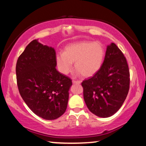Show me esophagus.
Listing matches in <instances>:
<instances>
[{
	"label": "esophagus",
	"instance_id": "obj_1",
	"mask_svg": "<svg viewBox=\"0 0 146 146\" xmlns=\"http://www.w3.org/2000/svg\"><path fill=\"white\" fill-rule=\"evenodd\" d=\"M73 84H81V81H75V80H73Z\"/></svg>",
	"mask_w": 146,
	"mask_h": 146
}]
</instances>
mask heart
Returning a JSON list of instances; mask_svg holds the SVG:
<instances>
[{
	"instance_id": "1",
	"label": "heart",
	"mask_w": 146,
	"mask_h": 146,
	"mask_svg": "<svg viewBox=\"0 0 146 146\" xmlns=\"http://www.w3.org/2000/svg\"><path fill=\"white\" fill-rule=\"evenodd\" d=\"M106 51L100 42L81 40L72 42L64 48L63 54L56 56V63L62 74L67 75L75 69L83 77H90L98 73L104 63Z\"/></svg>"
}]
</instances>
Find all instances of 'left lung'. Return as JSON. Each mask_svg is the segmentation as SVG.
I'll use <instances>...</instances> for the list:
<instances>
[{
    "mask_svg": "<svg viewBox=\"0 0 146 146\" xmlns=\"http://www.w3.org/2000/svg\"><path fill=\"white\" fill-rule=\"evenodd\" d=\"M81 85L85 104L94 115L108 117L119 110L129 91V71L125 57L115 43L107 46L98 73Z\"/></svg>",
    "mask_w": 146,
    "mask_h": 146,
    "instance_id": "8db88e82",
    "label": "left lung"
}]
</instances>
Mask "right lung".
<instances>
[{"mask_svg":"<svg viewBox=\"0 0 146 146\" xmlns=\"http://www.w3.org/2000/svg\"><path fill=\"white\" fill-rule=\"evenodd\" d=\"M53 47L31 41L17 62V85L23 100L36 115L46 120L61 117L69 100L71 79L56 69Z\"/></svg>","mask_w":146,"mask_h":146,"instance_id":"1","label":"right lung"}]
</instances>
